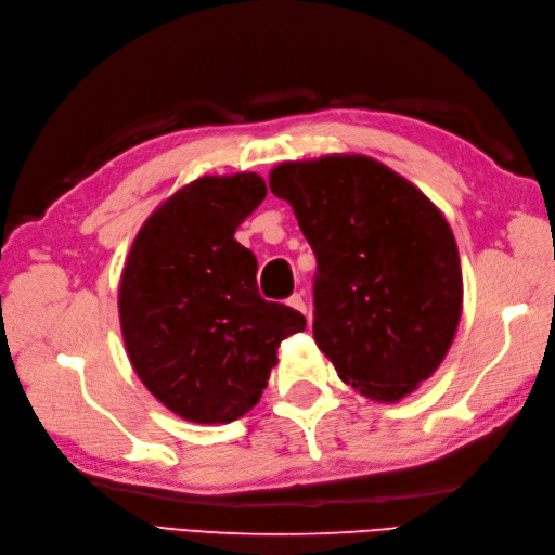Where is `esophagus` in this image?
Returning <instances> with one entry per match:
<instances>
[{
    "label": "esophagus",
    "mask_w": 555,
    "mask_h": 555,
    "mask_svg": "<svg viewBox=\"0 0 555 555\" xmlns=\"http://www.w3.org/2000/svg\"><path fill=\"white\" fill-rule=\"evenodd\" d=\"M287 306H289V308H294V310H298L300 314L310 317V314H308V306H306V298H304V294H294V296H289Z\"/></svg>",
    "instance_id": "obj_1"
}]
</instances>
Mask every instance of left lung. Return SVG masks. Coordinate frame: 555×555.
Segmentation results:
<instances>
[{
  "label": "left lung",
  "instance_id": "1",
  "mask_svg": "<svg viewBox=\"0 0 555 555\" xmlns=\"http://www.w3.org/2000/svg\"><path fill=\"white\" fill-rule=\"evenodd\" d=\"M268 184L317 257V347L365 398L414 393L444 361L463 310L459 247L442 210L357 153L282 162Z\"/></svg>",
  "mask_w": 555,
  "mask_h": 555
}]
</instances>
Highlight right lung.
I'll list each match as a JSON object with an SVG mask.
<instances>
[{"label": "right lung", "mask_w": 555, "mask_h": 555, "mask_svg": "<svg viewBox=\"0 0 555 555\" xmlns=\"http://www.w3.org/2000/svg\"><path fill=\"white\" fill-rule=\"evenodd\" d=\"M259 173L201 176L147 217L127 255L117 310L145 389L192 424L257 405L284 338L306 317L263 300L257 259L233 233L266 198Z\"/></svg>", "instance_id": "right-lung-1"}]
</instances>
